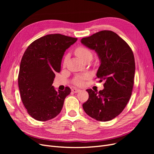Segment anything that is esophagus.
Masks as SVG:
<instances>
[{
  "label": "esophagus",
  "mask_w": 154,
  "mask_h": 154,
  "mask_svg": "<svg viewBox=\"0 0 154 154\" xmlns=\"http://www.w3.org/2000/svg\"><path fill=\"white\" fill-rule=\"evenodd\" d=\"M71 91H72V92H73L74 93H77V92L80 91V89H78V88H72Z\"/></svg>",
  "instance_id": "34e87169"
}]
</instances>
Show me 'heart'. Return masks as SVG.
<instances>
[{
  "instance_id": "1",
  "label": "heart",
  "mask_w": 154,
  "mask_h": 154,
  "mask_svg": "<svg viewBox=\"0 0 154 154\" xmlns=\"http://www.w3.org/2000/svg\"><path fill=\"white\" fill-rule=\"evenodd\" d=\"M75 54L77 57L80 58L82 61L88 57H92V53L87 48L84 47H78L75 50ZM68 59V55H66L64 58L63 63H66ZM88 77V74H85L83 76H78L74 80V83L77 85H82L83 84V80Z\"/></svg>"
}]
</instances>
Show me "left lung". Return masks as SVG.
<instances>
[{"label":"left lung","mask_w":154,"mask_h":154,"mask_svg":"<svg viewBox=\"0 0 154 154\" xmlns=\"http://www.w3.org/2000/svg\"><path fill=\"white\" fill-rule=\"evenodd\" d=\"M81 42L96 51L100 60L96 76L105 80L102 91L86 90L88 99L83 109L92 118L108 122L122 112L131 97L136 69L133 52L127 43L112 31L97 32L83 38Z\"/></svg>","instance_id":"8db88e82"}]
</instances>
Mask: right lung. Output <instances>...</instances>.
<instances>
[{"instance_id": "add662e5", "label": "right lung", "mask_w": 154, "mask_h": 154, "mask_svg": "<svg viewBox=\"0 0 154 154\" xmlns=\"http://www.w3.org/2000/svg\"><path fill=\"white\" fill-rule=\"evenodd\" d=\"M60 34L48 35L31 43L23 55L18 82L21 99L27 112L36 120L45 122L61 112L71 89L57 91L52 85L60 72L65 51L77 41Z\"/></svg>"}]
</instances>
